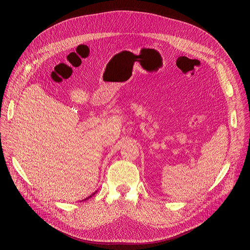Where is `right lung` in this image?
Masks as SVG:
<instances>
[{
  "label": "right lung",
  "mask_w": 250,
  "mask_h": 250,
  "mask_svg": "<svg viewBox=\"0 0 250 250\" xmlns=\"http://www.w3.org/2000/svg\"><path fill=\"white\" fill-rule=\"evenodd\" d=\"M95 192H96V191H95ZM95 192H94V193H92V194H91V195H90V196H88V198H86V199H85V200H88V199H90V198H91V196H92V195H94V194H95ZM85 200H84V201H85Z\"/></svg>",
  "instance_id": "right-lung-1"
}]
</instances>
